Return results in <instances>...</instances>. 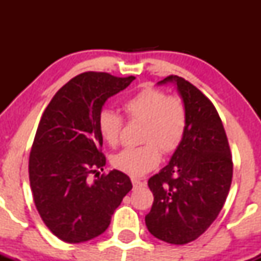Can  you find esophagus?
Instances as JSON below:
<instances>
[{
	"instance_id": "1",
	"label": "esophagus",
	"mask_w": 261,
	"mask_h": 261,
	"mask_svg": "<svg viewBox=\"0 0 261 261\" xmlns=\"http://www.w3.org/2000/svg\"><path fill=\"white\" fill-rule=\"evenodd\" d=\"M131 180H133L134 188H140V187H144L146 184L145 180H140L138 178H131Z\"/></svg>"
}]
</instances>
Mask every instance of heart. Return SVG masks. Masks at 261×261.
Returning <instances> with one entry per match:
<instances>
[{"instance_id": "obj_1", "label": "heart", "mask_w": 261, "mask_h": 261, "mask_svg": "<svg viewBox=\"0 0 261 261\" xmlns=\"http://www.w3.org/2000/svg\"><path fill=\"white\" fill-rule=\"evenodd\" d=\"M128 120L143 121L141 141L138 147H127L112 158V165L131 177H143L154 169L165 154L180 146L188 128V111L179 97L170 96L162 89L146 87L128 97L122 103ZM101 138L110 146L120 143L123 120L112 110H102L97 118Z\"/></svg>"}]
</instances>
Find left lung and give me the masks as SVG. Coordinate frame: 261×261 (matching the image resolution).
<instances>
[{
	"label": "left lung",
	"instance_id": "1",
	"mask_svg": "<svg viewBox=\"0 0 261 261\" xmlns=\"http://www.w3.org/2000/svg\"><path fill=\"white\" fill-rule=\"evenodd\" d=\"M174 82L188 111V128L169 164L147 180L154 202L145 216L149 232L168 244L198 239L222 210L232 181V156L222 121L197 87L178 75Z\"/></svg>",
	"mask_w": 261,
	"mask_h": 261
}]
</instances>
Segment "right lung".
<instances>
[{
  "label": "right lung",
  "instance_id": "obj_1",
  "mask_svg": "<svg viewBox=\"0 0 261 261\" xmlns=\"http://www.w3.org/2000/svg\"><path fill=\"white\" fill-rule=\"evenodd\" d=\"M134 80L82 73L55 93L41 116L29 158L30 187L41 220L65 243H84L103 233L133 188L120 170L94 181L88 177L106 164L98 114L107 98Z\"/></svg>",
  "mask_w": 261,
  "mask_h": 261
}]
</instances>
